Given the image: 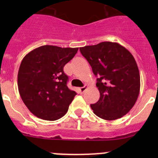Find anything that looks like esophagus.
<instances>
[{
  "label": "esophagus",
  "mask_w": 158,
  "mask_h": 158,
  "mask_svg": "<svg viewBox=\"0 0 158 158\" xmlns=\"http://www.w3.org/2000/svg\"><path fill=\"white\" fill-rule=\"evenodd\" d=\"M88 88V85H85V86H83V87H81V88H80V89H79V91H80V93H83L85 91V89H87Z\"/></svg>",
  "instance_id": "esophagus-1"
}]
</instances>
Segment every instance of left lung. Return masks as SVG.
<instances>
[{
  "mask_svg": "<svg viewBox=\"0 0 158 158\" xmlns=\"http://www.w3.org/2000/svg\"><path fill=\"white\" fill-rule=\"evenodd\" d=\"M80 51L98 77L100 99L91 104L95 115L115 120L127 114L140 91V74L133 55L120 44L111 42L85 46Z\"/></svg>",
  "mask_w": 158,
  "mask_h": 158,
  "instance_id": "1",
  "label": "left lung"
}]
</instances>
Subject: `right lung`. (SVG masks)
<instances>
[{
  "label": "right lung",
  "instance_id": "obj_1",
  "mask_svg": "<svg viewBox=\"0 0 158 158\" xmlns=\"http://www.w3.org/2000/svg\"><path fill=\"white\" fill-rule=\"evenodd\" d=\"M78 48L45 45L23 58L18 71V89L23 102L38 118L54 121L65 115L77 93L67 87L63 71Z\"/></svg>",
  "mask_w": 158,
  "mask_h": 158
}]
</instances>
